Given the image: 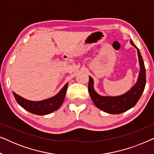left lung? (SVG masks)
Wrapping results in <instances>:
<instances>
[{
	"mask_svg": "<svg viewBox=\"0 0 154 154\" xmlns=\"http://www.w3.org/2000/svg\"><path fill=\"white\" fill-rule=\"evenodd\" d=\"M130 43L137 49L140 65V73L136 83L125 93L119 96H102L99 94L94 88V81L89 76L88 91L94 104L98 109L111 114L121 113L129 110L137 104L142 96L146 85V69L140 50L132 40Z\"/></svg>",
	"mask_w": 154,
	"mask_h": 154,
	"instance_id": "8db88e82",
	"label": "left lung"
}]
</instances>
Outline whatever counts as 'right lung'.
<instances>
[{
  "label": "right lung",
  "mask_w": 154,
  "mask_h": 154,
  "mask_svg": "<svg viewBox=\"0 0 154 154\" xmlns=\"http://www.w3.org/2000/svg\"><path fill=\"white\" fill-rule=\"evenodd\" d=\"M69 83L64 85L56 95L41 101H31L23 98L22 97L13 92V95L19 104L25 110L33 114L43 116L57 111L62 104L66 96Z\"/></svg>",
  "instance_id": "right-lung-1"
}]
</instances>
